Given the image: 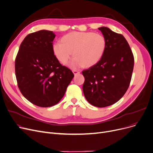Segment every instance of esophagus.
Returning a JSON list of instances; mask_svg holds the SVG:
<instances>
[{
	"instance_id": "34e87169",
	"label": "esophagus",
	"mask_w": 153,
	"mask_h": 153,
	"mask_svg": "<svg viewBox=\"0 0 153 153\" xmlns=\"http://www.w3.org/2000/svg\"><path fill=\"white\" fill-rule=\"evenodd\" d=\"M72 72H73L75 76L77 75V74H79L80 73V72L78 71H77V70H73V71H72Z\"/></svg>"
}]
</instances>
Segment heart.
Returning <instances> with one entry per match:
<instances>
[{"label": "heart", "instance_id": "obj_1", "mask_svg": "<svg viewBox=\"0 0 153 153\" xmlns=\"http://www.w3.org/2000/svg\"><path fill=\"white\" fill-rule=\"evenodd\" d=\"M107 46L102 35L91 31H72L64 35L62 42L53 45V51L58 61L64 64L73 52L74 57L69 63L72 69L82 66L91 67L102 58Z\"/></svg>", "mask_w": 153, "mask_h": 153}]
</instances>
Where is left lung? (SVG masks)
I'll return each instance as SVG.
<instances>
[{
    "instance_id": "1",
    "label": "left lung",
    "mask_w": 153,
    "mask_h": 153,
    "mask_svg": "<svg viewBox=\"0 0 153 153\" xmlns=\"http://www.w3.org/2000/svg\"><path fill=\"white\" fill-rule=\"evenodd\" d=\"M105 38L107 46L101 59L82 71L85 81L84 95L91 105L105 107L121 99L130 85L134 57L125 37L110 28H99Z\"/></svg>"
}]
</instances>
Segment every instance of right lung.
Here are the masks:
<instances>
[{
	"instance_id": "obj_1",
	"label": "right lung",
	"mask_w": 153,
	"mask_h": 153,
	"mask_svg": "<svg viewBox=\"0 0 153 153\" xmlns=\"http://www.w3.org/2000/svg\"><path fill=\"white\" fill-rule=\"evenodd\" d=\"M55 36L53 31L45 30L28 35L15 59V75L21 93L41 107L57 104L74 76L53 53Z\"/></svg>"
}]
</instances>
